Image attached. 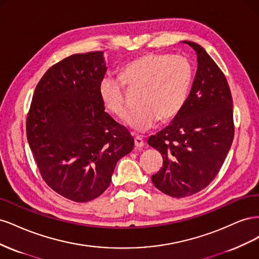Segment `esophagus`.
<instances>
[{
	"label": "esophagus",
	"instance_id": "34e87169",
	"mask_svg": "<svg viewBox=\"0 0 259 259\" xmlns=\"http://www.w3.org/2000/svg\"><path fill=\"white\" fill-rule=\"evenodd\" d=\"M134 142H135V146L137 148H140V147H144L145 146V140L140 136H136L135 139H134Z\"/></svg>",
	"mask_w": 259,
	"mask_h": 259
}]
</instances>
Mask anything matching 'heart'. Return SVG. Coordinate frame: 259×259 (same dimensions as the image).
Instances as JSON below:
<instances>
[{"instance_id":"b5f03b06","label":"heart","mask_w":259,"mask_h":259,"mask_svg":"<svg viewBox=\"0 0 259 259\" xmlns=\"http://www.w3.org/2000/svg\"><path fill=\"white\" fill-rule=\"evenodd\" d=\"M121 76L128 89L140 91L139 108L126 119L135 132H146L160 119L176 116L183 107L192 83V66L179 55L149 53L127 62ZM120 77L106 74L99 83V96L104 106L119 119L128 112L126 89Z\"/></svg>"}]
</instances>
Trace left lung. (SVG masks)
Returning <instances> with one entry per match:
<instances>
[{"mask_svg": "<svg viewBox=\"0 0 259 259\" xmlns=\"http://www.w3.org/2000/svg\"><path fill=\"white\" fill-rule=\"evenodd\" d=\"M183 43L195 51L198 60L190 94L170 124L148 139L163 158V167L152 175V183L174 198L192 195L209 185L234 135L232 97L225 74L202 46Z\"/></svg>", "mask_w": 259, "mask_h": 259, "instance_id": "left-lung-1", "label": "left lung"}]
</instances>
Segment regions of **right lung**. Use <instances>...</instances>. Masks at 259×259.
<instances>
[{
	"label": "right lung",
	"instance_id": "right-lung-1",
	"mask_svg": "<svg viewBox=\"0 0 259 259\" xmlns=\"http://www.w3.org/2000/svg\"><path fill=\"white\" fill-rule=\"evenodd\" d=\"M106 71L104 52L62 59L37 83L27 117L28 143L43 179L74 202L99 197L116 162L134 148V138L100 99Z\"/></svg>",
	"mask_w": 259,
	"mask_h": 259
}]
</instances>
